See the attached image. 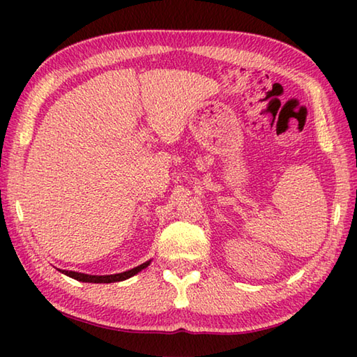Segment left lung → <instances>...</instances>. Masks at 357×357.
<instances>
[{
  "label": "left lung",
  "instance_id": "left-lung-1",
  "mask_svg": "<svg viewBox=\"0 0 357 357\" xmlns=\"http://www.w3.org/2000/svg\"><path fill=\"white\" fill-rule=\"evenodd\" d=\"M149 263H146L148 266ZM146 266H142V268H146ZM63 274H66L68 277H72L78 282H88V283H110L114 280V277L112 275H88L83 273H75V271H63Z\"/></svg>",
  "mask_w": 357,
  "mask_h": 357
}]
</instances>
